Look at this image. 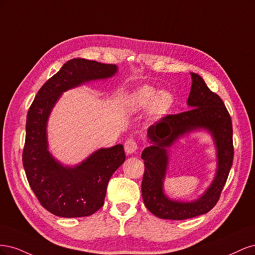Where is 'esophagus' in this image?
Wrapping results in <instances>:
<instances>
[{"label": "esophagus", "mask_w": 255, "mask_h": 255, "mask_svg": "<svg viewBox=\"0 0 255 255\" xmlns=\"http://www.w3.org/2000/svg\"><path fill=\"white\" fill-rule=\"evenodd\" d=\"M138 149V143L133 138H128V139L125 142V150L128 154L135 153Z\"/></svg>", "instance_id": "34e87169"}]
</instances>
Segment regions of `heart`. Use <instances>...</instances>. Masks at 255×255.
Instances as JSON below:
<instances>
[{"mask_svg":"<svg viewBox=\"0 0 255 255\" xmlns=\"http://www.w3.org/2000/svg\"><path fill=\"white\" fill-rule=\"evenodd\" d=\"M172 101L173 98L169 92L158 94V90L151 86H141L130 96L129 104L134 110H143L151 105V113L160 115L171 106Z\"/></svg>","mask_w":255,"mask_h":255,"instance_id":"heart-1","label":"heart"}]
</instances>
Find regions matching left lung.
I'll use <instances>...</instances> for the list:
<instances>
[{
  "label": "left lung",
  "instance_id": "1",
  "mask_svg": "<svg viewBox=\"0 0 255 255\" xmlns=\"http://www.w3.org/2000/svg\"><path fill=\"white\" fill-rule=\"evenodd\" d=\"M192 84L187 112L166 115L148 128L152 143L142 151L144 173L141 192L144 205L158 218L183 220L210 212L217 204L233 164V128L231 116L221 98L206 86L201 76L190 73ZM211 130L219 150V170L211 187L195 203L184 204L169 200L162 192L166 166L165 148L179 135L195 128Z\"/></svg>",
  "mask_w": 255,
  "mask_h": 255
}]
</instances>
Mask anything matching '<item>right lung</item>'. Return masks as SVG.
Instances as JSON below:
<instances>
[{"label":"right lung","instance_id":"obj_1","mask_svg":"<svg viewBox=\"0 0 255 255\" xmlns=\"http://www.w3.org/2000/svg\"><path fill=\"white\" fill-rule=\"evenodd\" d=\"M115 65L95 60H68L37 92L26 117L25 143L22 161L30 188L38 201L59 217L90 216L104 204L107 184L126 160L122 144L101 149L74 168H65L48 151L45 126L52 107L64 92L78 85L111 78Z\"/></svg>","mask_w":255,"mask_h":255}]
</instances>
